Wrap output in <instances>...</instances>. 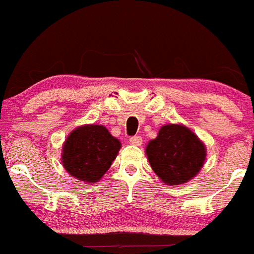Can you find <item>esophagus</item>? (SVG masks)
<instances>
[{
    "label": "esophagus",
    "mask_w": 254,
    "mask_h": 254,
    "mask_svg": "<svg viewBox=\"0 0 254 254\" xmlns=\"http://www.w3.org/2000/svg\"><path fill=\"white\" fill-rule=\"evenodd\" d=\"M130 143L133 145H141L142 144V137L141 136L130 137Z\"/></svg>",
    "instance_id": "34e87169"
}]
</instances>
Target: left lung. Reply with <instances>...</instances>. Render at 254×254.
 <instances>
[{
    "mask_svg": "<svg viewBox=\"0 0 254 254\" xmlns=\"http://www.w3.org/2000/svg\"><path fill=\"white\" fill-rule=\"evenodd\" d=\"M148 161L155 174L167 185H179L192 178L205 161V145L189 127L164 125L156 138L145 148Z\"/></svg>",
    "mask_w": 254,
    "mask_h": 254,
    "instance_id": "8db88e82",
    "label": "left lung"
}]
</instances>
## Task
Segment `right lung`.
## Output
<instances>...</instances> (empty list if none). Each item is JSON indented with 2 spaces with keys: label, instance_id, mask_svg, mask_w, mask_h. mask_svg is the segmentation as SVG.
Instances as JSON below:
<instances>
[{
  "label": "right lung",
  "instance_id": "add662e5",
  "mask_svg": "<svg viewBox=\"0 0 254 254\" xmlns=\"http://www.w3.org/2000/svg\"><path fill=\"white\" fill-rule=\"evenodd\" d=\"M121 149V142L104 125H82L63 144L62 164L70 176L89 184L106 173Z\"/></svg>",
  "mask_w": 254,
  "mask_h": 254
}]
</instances>
